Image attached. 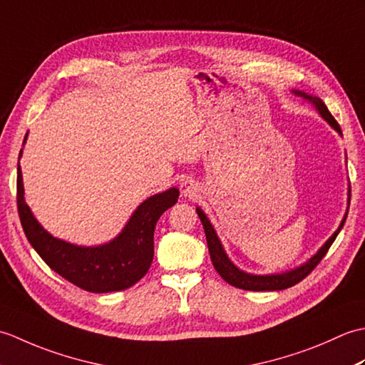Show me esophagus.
I'll return each mask as SVG.
<instances>
[{"mask_svg": "<svg viewBox=\"0 0 365 365\" xmlns=\"http://www.w3.org/2000/svg\"><path fill=\"white\" fill-rule=\"evenodd\" d=\"M180 191L183 196H188V197H195L199 191L197 183L192 180V178H187V180H183L180 183Z\"/></svg>", "mask_w": 365, "mask_h": 365, "instance_id": "obj_1", "label": "esophagus"}]
</instances>
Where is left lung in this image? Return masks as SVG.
Returning <instances> with one entry per match:
<instances>
[{
  "instance_id": "1",
  "label": "left lung",
  "mask_w": 365,
  "mask_h": 365,
  "mask_svg": "<svg viewBox=\"0 0 365 365\" xmlns=\"http://www.w3.org/2000/svg\"><path fill=\"white\" fill-rule=\"evenodd\" d=\"M293 94H297L302 98L309 100V102H312L315 105L317 110H319V113L322 114V118L327 120L329 125L334 128L337 133L342 135V130H340V125L337 123V120L332 118V114L329 113V110L327 108V105L323 103V100L319 98V97H312L306 94V92H301V91H293ZM350 195V192H348ZM196 212L199 215L200 221H202V226H204V230H205V237H207V245H208V252H210V259H212V263L215 269L218 271L220 276L226 281L227 284L237 287V289H243V290H252V292H273V290H284V289H289V287L294 285L301 282L302 279H304L311 271L319 265V263L322 262V259L327 255L328 250L331 247V245L334 243L336 237L339 235L340 229L344 227L345 224V220H342V222H340L339 229L332 234V237L328 240L327 243H324L319 252H317L314 257L309 259L304 265H301L298 268L294 269H290V271H285V273H281V274H265V276H257V274H250V273H245V271L238 269L234 263H232L227 257L226 251H224V247L220 242L218 235H216V232L213 229V226L210 224V221H208V218L205 216V213L200 210V208L197 207Z\"/></svg>"
}]
</instances>
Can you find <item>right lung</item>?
Masks as SVG:
<instances>
[{"label": "right lung", "instance_id": "obj_1", "mask_svg": "<svg viewBox=\"0 0 365 365\" xmlns=\"http://www.w3.org/2000/svg\"><path fill=\"white\" fill-rule=\"evenodd\" d=\"M23 195L19 163L17 207L21 227L31 246L46 265L68 282L86 292L108 293L128 289L149 271L153 260L155 226L160 216L177 202L178 190L169 188L145 199L113 242L92 247L76 246L50 235L31 213Z\"/></svg>", "mask_w": 365, "mask_h": 365}]
</instances>
